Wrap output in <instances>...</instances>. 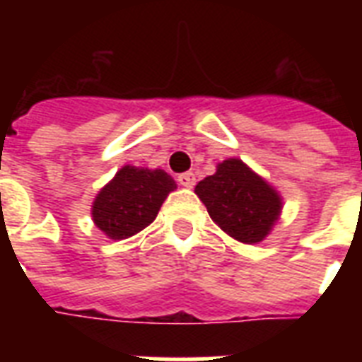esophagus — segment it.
<instances>
[{
	"mask_svg": "<svg viewBox=\"0 0 362 362\" xmlns=\"http://www.w3.org/2000/svg\"><path fill=\"white\" fill-rule=\"evenodd\" d=\"M178 184L184 187H193L195 186V175L193 173H184V175L178 176Z\"/></svg>",
	"mask_w": 362,
	"mask_h": 362,
	"instance_id": "34e87169",
	"label": "esophagus"
}]
</instances>
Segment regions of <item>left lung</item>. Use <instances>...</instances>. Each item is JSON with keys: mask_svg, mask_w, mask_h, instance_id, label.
I'll use <instances>...</instances> for the list:
<instances>
[{"mask_svg": "<svg viewBox=\"0 0 362 362\" xmlns=\"http://www.w3.org/2000/svg\"><path fill=\"white\" fill-rule=\"evenodd\" d=\"M197 197L221 231L242 244H259L280 220L284 199L242 159L227 158L195 186Z\"/></svg>", "mask_w": 362, "mask_h": 362, "instance_id": "obj_1", "label": "left lung"}]
</instances>
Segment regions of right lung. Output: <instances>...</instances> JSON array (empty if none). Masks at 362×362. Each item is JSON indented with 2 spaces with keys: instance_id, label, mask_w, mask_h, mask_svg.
<instances>
[{
  "instance_id": "1",
  "label": "right lung",
  "mask_w": 362,
  "mask_h": 362,
  "mask_svg": "<svg viewBox=\"0 0 362 362\" xmlns=\"http://www.w3.org/2000/svg\"><path fill=\"white\" fill-rule=\"evenodd\" d=\"M176 182L163 169L124 165L92 203V220L110 240H124L156 220Z\"/></svg>"
}]
</instances>
